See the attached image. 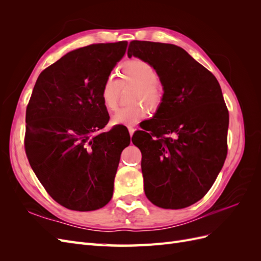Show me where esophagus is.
<instances>
[{
  "instance_id": "esophagus-1",
  "label": "esophagus",
  "mask_w": 261,
  "mask_h": 261,
  "mask_svg": "<svg viewBox=\"0 0 261 261\" xmlns=\"http://www.w3.org/2000/svg\"><path fill=\"white\" fill-rule=\"evenodd\" d=\"M128 132H129V135L132 136L133 134H134V132H135V128H134L133 126H128Z\"/></svg>"
}]
</instances>
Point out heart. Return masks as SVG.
Wrapping results in <instances>:
<instances>
[{"label": "heart", "instance_id": "heart-1", "mask_svg": "<svg viewBox=\"0 0 261 261\" xmlns=\"http://www.w3.org/2000/svg\"><path fill=\"white\" fill-rule=\"evenodd\" d=\"M121 74L123 78L121 83L114 75L110 74L101 87V102L108 111H114L116 109L121 85L125 83L137 85L132 102H144L150 110L158 109L162 101V90L158 85L159 74L150 63L141 59L129 60L121 66ZM146 116V108L140 103H134L118 109L112 115L111 122L114 125H135Z\"/></svg>", "mask_w": 261, "mask_h": 261}]
</instances>
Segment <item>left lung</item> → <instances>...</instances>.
Here are the masks:
<instances>
[{
  "instance_id": "8db88e82",
  "label": "left lung",
  "mask_w": 261,
  "mask_h": 261,
  "mask_svg": "<svg viewBox=\"0 0 261 261\" xmlns=\"http://www.w3.org/2000/svg\"><path fill=\"white\" fill-rule=\"evenodd\" d=\"M127 55L150 63L164 90L153 120L132 138L141 151L145 194L160 208H186L208 193L227 154L222 90L213 74L177 45L134 40Z\"/></svg>"
}]
</instances>
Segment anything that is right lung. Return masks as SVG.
Masks as SVG:
<instances>
[{
    "label": "right lung",
    "instance_id": "1",
    "mask_svg": "<svg viewBox=\"0 0 261 261\" xmlns=\"http://www.w3.org/2000/svg\"><path fill=\"white\" fill-rule=\"evenodd\" d=\"M127 41L68 52L39 75L26 110L25 151L38 179L61 206L91 211L111 200L129 138L103 133L109 114L101 87Z\"/></svg>",
    "mask_w": 261,
    "mask_h": 261
}]
</instances>
